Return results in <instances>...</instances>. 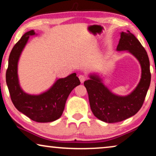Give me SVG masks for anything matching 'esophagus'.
<instances>
[{
  "mask_svg": "<svg viewBox=\"0 0 156 156\" xmlns=\"http://www.w3.org/2000/svg\"><path fill=\"white\" fill-rule=\"evenodd\" d=\"M79 79H80L81 83H84L85 80H86V76L83 75V74H81V75L79 76Z\"/></svg>",
  "mask_w": 156,
  "mask_h": 156,
  "instance_id": "obj_1",
  "label": "esophagus"
}]
</instances>
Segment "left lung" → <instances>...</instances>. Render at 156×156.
<instances>
[{
    "instance_id": "8db88e82",
    "label": "left lung",
    "mask_w": 156,
    "mask_h": 156,
    "mask_svg": "<svg viewBox=\"0 0 156 156\" xmlns=\"http://www.w3.org/2000/svg\"><path fill=\"white\" fill-rule=\"evenodd\" d=\"M116 51H126L137 59L141 68L139 82L131 93L121 96L113 93L98 74H90L84 82L91 112L99 120L116 123L133 116L144 104L151 84L150 62L146 50L130 31L121 32Z\"/></svg>"
}]
</instances>
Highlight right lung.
<instances>
[{
  "label": "right lung",
  "mask_w": 156,
  "mask_h": 156,
  "mask_svg": "<svg viewBox=\"0 0 156 156\" xmlns=\"http://www.w3.org/2000/svg\"><path fill=\"white\" fill-rule=\"evenodd\" d=\"M37 35L33 30L25 33L10 52L6 71V83L15 107L34 121L52 122L60 118L68 97L74 87L80 84L76 73L65 78L56 79L48 90L39 94H30L20 87L18 65L20 55L30 36Z\"/></svg>",
  "instance_id": "right-lung-1"
}]
</instances>
